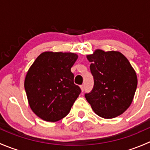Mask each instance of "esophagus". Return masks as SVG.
<instances>
[{
  "mask_svg": "<svg viewBox=\"0 0 150 150\" xmlns=\"http://www.w3.org/2000/svg\"><path fill=\"white\" fill-rule=\"evenodd\" d=\"M80 87H81V91H84V85H81V86H80Z\"/></svg>",
  "mask_w": 150,
  "mask_h": 150,
  "instance_id": "esophagus-1",
  "label": "esophagus"
}]
</instances>
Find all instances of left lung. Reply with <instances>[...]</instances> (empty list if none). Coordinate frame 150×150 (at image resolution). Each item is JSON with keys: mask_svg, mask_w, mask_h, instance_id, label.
<instances>
[{"mask_svg": "<svg viewBox=\"0 0 150 150\" xmlns=\"http://www.w3.org/2000/svg\"><path fill=\"white\" fill-rule=\"evenodd\" d=\"M86 57L94 81L91 91L85 94L86 100L103 118L120 115L134 99L138 83L135 70L119 51L96 49Z\"/></svg>", "mask_w": 150, "mask_h": 150, "instance_id": "obj_1", "label": "left lung"}]
</instances>
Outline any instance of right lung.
I'll list each match as a JSON object with an SVG mask.
<instances>
[{
    "label": "right lung",
    "instance_id": "1",
    "mask_svg": "<svg viewBox=\"0 0 150 150\" xmlns=\"http://www.w3.org/2000/svg\"><path fill=\"white\" fill-rule=\"evenodd\" d=\"M78 56L75 53L46 51L27 72L25 89L33 112L48 122L64 117L81 93L71 72Z\"/></svg>",
    "mask_w": 150,
    "mask_h": 150
}]
</instances>
